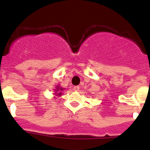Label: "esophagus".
Wrapping results in <instances>:
<instances>
[{"instance_id": "1", "label": "esophagus", "mask_w": 150, "mask_h": 150, "mask_svg": "<svg viewBox=\"0 0 150 150\" xmlns=\"http://www.w3.org/2000/svg\"><path fill=\"white\" fill-rule=\"evenodd\" d=\"M74 90L75 91H79V86H74Z\"/></svg>"}]
</instances>
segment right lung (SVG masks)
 <instances>
[{"mask_svg": "<svg viewBox=\"0 0 150 150\" xmlns=\"http://www.w3.org/2000/svg\"><path fill=\"white\" fill-rule=\"evenodd\" d=\"M63 90H64L63 88H61V87L59 86V85H57V86H56V89L54 90V91H55L54 95L58 96H60L62 95V92H61V91H63Z\"/></svg>", "mask_w": 150, "mask_h": 150, "instance_id": "right-lung-1", "label": "right lung"}]
</instances>
